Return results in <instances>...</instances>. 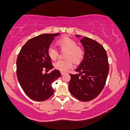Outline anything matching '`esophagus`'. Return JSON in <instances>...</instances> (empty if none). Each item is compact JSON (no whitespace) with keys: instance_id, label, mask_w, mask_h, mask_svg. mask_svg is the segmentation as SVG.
Instances as JSON below:
<instances>
[{"instance_id":"esophagus-1","label":"esophagus","mask_w":130,"mask_h":130,"mask_svg":"<svg viewBox=\"0 0 130 130\" xmlns=\"http://www.w3.org/2000/svg\"><path fill=\"white\" fill-rule=\"evenodd\" d=\"M66 73H65V72H62V71H61V74H62V75H64V74H65Z\"/></svg>"}]
</instances>
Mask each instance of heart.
Segmentation results:
<instances>
[{"label":"heart","mask_w":130,"mask_h":130,"mask_svg":"<svg viewBox=\"0 0 130 130\" xmlns=\"http://www.w3.org/2000/svg\"><path fill=\"white\" fill-rule=\"evenodd\" d=\"M56 44L62 51H65L64 57L66 59V60L57 61L54 65L56 70L66 72L73 67V61L74 63H79L84 58V50L77 46V42L75 40L65 37L58 40ZM47 53L49 57L53 60H56L59 55L57 51L52 46L48 47Z\"/></svg>","instance_id":"1"}]
</instances>
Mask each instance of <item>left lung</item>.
<instances>
[{
  "instance_id": "8db88e82",
  "label": "left lung",
  "mask_w": 130,
  "mask_h": 130,
  "mask_svg": "<svg viewBox=\"0 0 130 130\" xmlns=\"http://www.w3.org/2000/svg\"><path fill=\"white\" fill-rule=\"evenodd\" d=\"M80 41L84 49V59L75 70L79 73L70 74L69 91L79 100L89 101L105 86L109 70L108 56L103 46L95 40L84 37Z\"/></svg>"
}]
</instances>
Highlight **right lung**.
I'll list each match as a JSON object with an SVG mask.
<instances>
[{
  "label": "right lung",
  "mask_w": 130,
  "mask_h": 130,
  "mask_svg": "<svg viewBox=\"0 0 130 130\" xmlns=\"http://www.w3.org/2000/svg\"><path fill=\"white\" fill-rule=\"evenodd\" d=\"M60 34H45L34 37L22 47L16 60V74L22 90L37 101L46 100L53 95L52 83L60 77L59 70L42 73L53 68L47 51L55 37Z\"/></svg>",
  "instance_id": "1"
}]
</instances>
